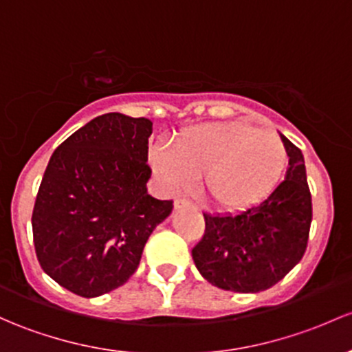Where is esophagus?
<instances>
[{
	"mask_svg": "<svg viewBox=\"0 0 352 352\" xmlns=\"http://www.w3.org/2000/svg\"><path fill=\"white\" fill-rule=\"evenodd\" d=\"M186 207H190V209H195V206L192 204V202L186 201V199H177V201L173 202V209H175V210L186 209Z\"/></svg>",
	"mask_w": 352,
	"mask_h": 352,
	"instance_id": "esophagus-1",
	"label": "esophagus"
}]
</instances>
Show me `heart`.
I'll return each instance as SVG.
<instances>
[{
  "label": "heart",
  "instance_id": "b5f03b06",
  "mask_svg": "<svg viewBox=\"0 0 352 352\" xmlns=\"http://www.w3.org/2000/svg\"><path fill=\"white\" fill-rule=\"evenodd\" d=\"M287 164V148L275 131L241 121L194 124L172 140V150H150V165L165 190H188L202 175L204 197L226 212L258 204L278 186Z\"/></svg>",
  "mask_w": 352,
  "mask_h": 352
}]
</instances>
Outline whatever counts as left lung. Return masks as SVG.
Instances as JSON below:
<instances>
[{
  "instance_id": "left-lung-1",
  "label": "left lung",
  "mask_w": 352,
  "mask_h": 352,
  "mask_svg": "<svg viewBox=\"0 0 352 352\" xmlns=\"http://www.w3.org/2000/svg\"><path fill=\"white\" fill-rule=\"evenodd\" d=\"M285 180L265 201L238 214H204L206 231L192 250L199 273L223 290L256 294L278 283L302 260L312 223L305 162L287 136Z\"/></svg>"
}]
</instances>
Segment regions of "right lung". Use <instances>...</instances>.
Segmentation results:
<instances>
[{
    "mask_svg": "<svg viewBox=\"0 0 352 352\" xmlns=\"http://www.w3.org/2000/svg\"><path fill=\"white\" fill-rule=\"evenodd\" d=\"M146 118L108 113L69 136L50 157L32 214L43 272L92 298L128 282L143 248L173 209L146 190Z\"/></svg>",
    "mask_w": 352,
    "mask_h": 352,
    "instance_id": "right-lung-1",
    "label": "right lung"
}]
</instances>
